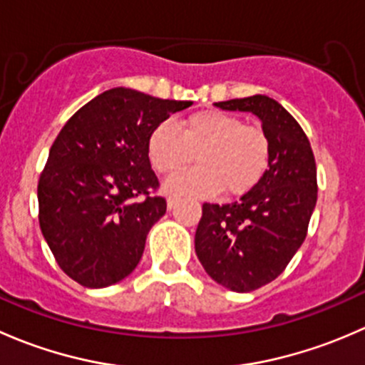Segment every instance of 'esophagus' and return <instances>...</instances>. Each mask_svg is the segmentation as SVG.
<instances>
[{
    "label": "esophagus",
    "instance_id": "34e87169",
    "mask_svg": "<svg viewBox=\"0 0 365 365\" xmlns=\"http://www.w3.org/2000/svg\"><path fill=\"white\" fill-rule=\"evenodd\" d=\"M176 205H178V197H175V196L168 197V208H169V210H173V208H175Z\"/></svg>",
    "mask_w": 365,
    "mask_h": 365
}]
</instances>
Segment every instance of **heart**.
<instances>
[{"label":"heart","mask_w":365,"mask_h":365,"mask_svg":"<svg viewBox=\"0 0 365 365\" xmlns=\"http://www.w3.org/2000/svg\"><path fill=\"white\" fill-rule=\"evenodd\" d=\"M153 169L175 175L192 162L190 171L165 182L168 194L208 196L222 190L224 196H244L263 180L270 165L272 146L267 132L244 125L242 118L224 111L190 114L178 127L169 121L157 125L146 143Z\"/></svg>","instance_id":"heart-1"}]
</instances>
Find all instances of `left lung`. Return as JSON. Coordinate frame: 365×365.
I'll return each instance as SVG.
<instances>
[{
    "label": "left lung",
    "instance_id": "8db88e82",
    "mask_svg": "<svg viewBox=\"0 0 365 365\" xmlns=\"http://www.w3.org/2000/svg\"><path fill=\"white\" fill-rule=\"evenodd\" d=\"M215 106L256 114L272 146L263 180L233 203H205L194 238L206 274L247 293L279 277L307 237L318 200L314 153L295 118L267 95Z\"/></svg>",
    "mask_w": 365,
    "mask_h": 365
}]
</instances>
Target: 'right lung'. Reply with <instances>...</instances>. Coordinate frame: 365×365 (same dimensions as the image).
<instances>
[{
  "mask_svg": "<svg viewBox=\"0 0 365 365\" xmlns=\"http://www.w3.org/2000/svg\"><path fill=\"white\" fill-rule=\"evenodd\" d=\"M192 106L130 88L97 95L63 125L38 180V222L61 270L86 288L127 277L165 213L146 143Z\"/></svg>",
  "mask_w": 365,
  "mask_h": 365,
  "instance_id": "right-lung-1",
  "label": "right lung"
}]
</instances>
